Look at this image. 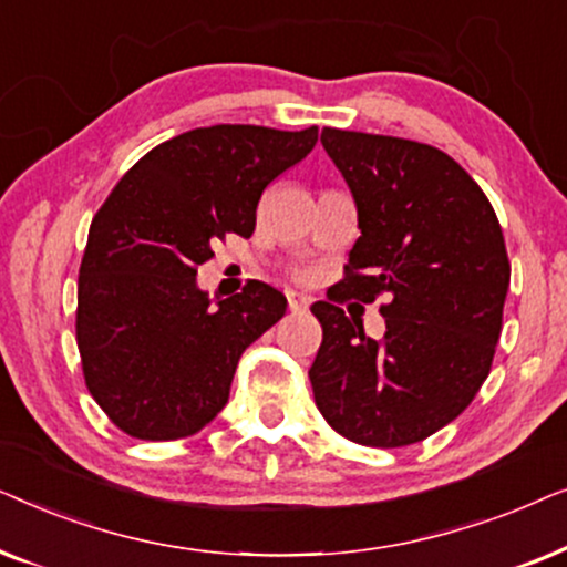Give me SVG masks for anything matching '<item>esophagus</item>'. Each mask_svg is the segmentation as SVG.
<instances>
[{
    "label": "esophagus",
    "mask_w": 567,
    "mask_h": 567,
    "mask_svg": "<svg viewBox=\"0 0 567 567\" xmlns=\"http://www.w3.org/2000/svg\"><path fill=\"white\" fill-rule=\"evenodd\" d=\"M309 299L307 293H299V291H289V309L291 312H305V309L309 307Z\"/></svg>",
    "instance_id": "obj_1"
}]
</instances>
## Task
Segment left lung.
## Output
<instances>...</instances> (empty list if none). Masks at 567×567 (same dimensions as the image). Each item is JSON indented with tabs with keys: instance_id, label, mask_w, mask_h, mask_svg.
I'll return each instance as SVG.
<instances>
[{
	"instance_id": "8db88e82",
	"label": "left lung",
	"mask_w": 567,
	"mask_h": 567,
	"mask_svg": "<svg viewBox=\"0 0 567 567\" xmlns=\"http://www.w3.org/2000/svg\"><path fill=\"white\" fill-rule=\"evenodd\" d=\"M320 142L353 193L361 237L330 301L312 307L322 324L315 402L353 444H417L491 374L511 284L506 239L483 188L436 146L340 128H322ZM379 296L388 332L374 341L337 305Z\"/></svg>"
}]
</instances>
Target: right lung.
<instances>
[{"mask_svg":"<svg viewBox=\"0 0 567 567\" xmlns=\"http://www.w3.org/2000/svg\"><path fill=\"white\" fill-rule=\"evenodd\" d=\"M317 126L193 128L146 152L90 224L76 284L84 384L128 436H193L227 405L245 348L281 320L268 284L212 305L200 262L250 237L268 183L315 150Z\"/></svg>","mask_w":567,"mask_h":567,"instance_id":"right-lung-1","label":"right lung"}]
</instances>
